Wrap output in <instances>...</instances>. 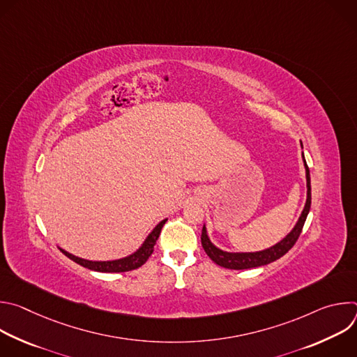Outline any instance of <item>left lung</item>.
<instances>
[{"mask_svg":"<svg viewBox=\"0 0 357 357\" xmlns=\"http://www.w3.org/2000/svg\"><path fill=\"white\" fill-rule=\"evenodd\" d=\"M303 165H305V172H307V188H308L307 203H305L302 215L299 216V219H298L295 227L291 230V233L285 238H282L280 243H277L275 245H273L267 250H263V251L227 252V251H223L212 244V241L209 240V237L206 234V227L203 226L202 236H200L202 247L206 251V254L213 263H216L220 267L230 268V270H247V268H254V267L270 264V263L281 259L284 254H287L292 248V245L296 243V240L302 231L305 220H307V216L311 209V176H310V168H308L307 162H305V158H303Z\"/></svg>","mask_w":357,"mask_h":357,"instance_id":"1","label":"left lung"}]
</instances>
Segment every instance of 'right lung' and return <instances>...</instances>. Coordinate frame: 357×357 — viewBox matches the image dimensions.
Returning a JSON list of instances; mask_svg holds the SVG:
<instances>
[{"label": "right lung", "instance_id": "right-lung-1", "mask_svg": "<svg viewBox=\"0 0 357 357\" xmlns=\"http://www.w3.org/2000/svg\"><path fill=\"white\" fill-rule=\"evenodd\" d=\"M165 222H167V219L157 225V227L151 231V234L146 237L144 244L134 254H131V256H128V257L120 259V260H114V261H89V260L79 259V257L73 256V254H70V252H68L62 248H61V251L65 254L66 257L73 260L75 263H77L82 267H86L89 270H93V271H100V273H126V271H131V270H135V268L141 267L142 264H145V261L149 259L152 251H154V247L157 244V240L160 237V233H161Z\"/></svg>", "mask_w": 357, "mask_h": 357}]
</instances>
